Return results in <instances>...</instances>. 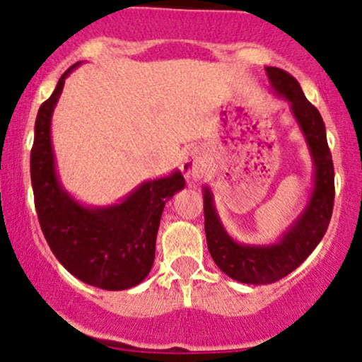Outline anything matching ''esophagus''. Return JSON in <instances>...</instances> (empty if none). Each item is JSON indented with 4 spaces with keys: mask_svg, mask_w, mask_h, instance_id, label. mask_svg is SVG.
<instances>
[{
    "mask_svg": "<svg viewBox=\"0 0 362 362\" xmlns=\"http://www.w3.org/2000/svg\"><path fill=\"white\" fill-rule=\"evenodd\" d=\"M204 156L199 149H191L188 153L185 154V158H182V163H181V169L182 173H185L186 180L189 182H196L199 180V177L203 176L204 173Z\"/></svg>",
    "mask_w": 362,
    "mask_h": 362,
    "instance_id": "obj_1",
    "label": "esophagus"
}]
</instances>
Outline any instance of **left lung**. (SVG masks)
<instances>
[{"label": "left lung", "mask_w": 362, "mask_h": 362, "mask_svg": "<svg viewBox=\"0 0 362 362\" xmlns=\"http://www.w3.org/2000/svg\"><path fill=\"white\" fill-rule=\"evenodd\" d=\"M270 88L288 102L290 114L309 147L314 164V188L305 208L275 243L250 245L231 238L218 216L213 193L203 188L204 233L209 255L233 280L250 285H267L287 276L314 252L327 231L334 206V164L327 146L324 120L305 99L292 75L276 66H265Z\"/></svg>", "instance_id": "8db88e82"}]
</instances>
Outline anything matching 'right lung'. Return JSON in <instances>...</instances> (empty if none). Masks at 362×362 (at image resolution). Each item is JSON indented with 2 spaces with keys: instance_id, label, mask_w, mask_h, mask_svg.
Here are the masks:
<instances>
[{
  "instance_id": "obj_1",
  "label": "right lung",
  "mask_w": 362,
  "mask_h": 362,
  "mask_svg": "<svg viewBox=\"0 0 362 362\" xmlns=\"http://www.w3.org/2000/svg\"><path fill=\"white\" fill-rule=\"evenodd\" d=\"M78 65L62 75L35 120L30 158L35 208L53 255L70 274L93 287L126 290L149 275L164 204L185 188V177L176 169L144 181L110 206H87L64 188L52 146V115L65 78Z\"/></svg>"
}]
</instances>
